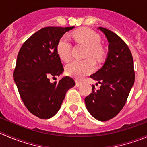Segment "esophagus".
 <instances>
[{
	"mask_svg": "<svg viewBox=\"0 0 147 147\" xmlns=\"http://www.w3.org/2000/svg\"><path fill=\"white\" fill-rule=\"evenodd\" d=\"M75 83H76V86H80L81 84V82L79 80H75Z\"/></svg>",
	"mask_w": 147,
	"mask_h": 147,
	"instance_id": "1",
	"label": "esophagus"
}]
</instances>
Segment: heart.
Instances as JSON below:
<instances>
[{
  "label": "heart",
  "instance_id": "heart-1",
  "mask_svg": "<svg viewBox=\"0 0 147 147\" xmlns=\"http://www.w3.org/2000/svg\"><path fill=\"white\" fill-rule=\"evenodd\" d=\"M76 42L87 47V56L91 55L97 60H100L105 55L104 47L100 45L101 37L98 33L90 28H84L75 31L72 34ZM71 45L67 37L63 36L57 45V52L62 60L67 62L71 58ZM95 62L92 58L85 60H75L66 67V72L76 79H81L85 75L91 73L95 69Z\"/></svg>",
  "mask_w": 147,
  "mask_h": 147
}]
</instances>
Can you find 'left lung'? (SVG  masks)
<instances>
[{
	"mask_svg": "<svg viewBox=\"0 0 147 147\" xmlns=\"http://www.w3.org/2000/svg\"><path fill=\"white\" fill-rule=\"evenodd\" d=\"M104 32L109 42V52L103 67L90 78L101 84L98 90L92 84V92L84 99L92 116L105 121L115 117L126 104L134 82L133 57L129 48L116 33L105 28Z\"/></svg>",
	"mask_w": 147,
	"mask_h": 147,
	"instance_id": "8db88e82",
	"label": "left lung"
}]
</instances>
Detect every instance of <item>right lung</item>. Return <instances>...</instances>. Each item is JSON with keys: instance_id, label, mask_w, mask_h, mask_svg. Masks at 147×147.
I'll list each match as a JSON object with an SVG mask.
<instances>
[{"instance_id": "obj_1", "label": "right lung", "mask_w": 147, "mask_h": 147, "mask_svg": "<svg viewBox=\"0 0 147 147\" xmlns=\"http://www.w3.org/2000/svg\"><path fill=\"white\" fill-rule=\"evenodd\" d=\"M72 27L49 26L31 35L18 52L13 77L25 106L40 119L54 116L61 107L67 90L75 84L65 76L51 82L64 68L57 52L59 40Z\"/></svg>"}]
</instances>
